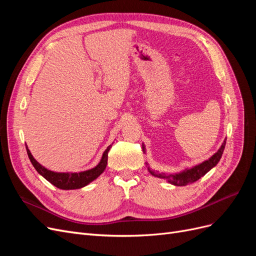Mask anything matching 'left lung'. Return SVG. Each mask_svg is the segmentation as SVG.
<instances>
[{
    "instance_id": "left-lung-1",
    "label": "left lung",
    "mask_w": 256,
    "mask_h": 256,
    "mask_svg": "<svg viewBox=\"0 0 256 256\" xmlns=\"http://www.w3.org/2000/svg\"><path fill=\"white\" fill-rule=\"evenodd\" d=\"M226 141L224 140L222 145L220 146V148L216 150V152H214L210 158H208L207 160L200 162V164L193 166L191 168H187L182 170L180 172L177 173H166V172H159V171H154L152 170L148 162H146V166H147V171H148L152 176L161 178V180H166L168 184H174V186H186L194 182L196 180H198L200 177H203L206 173H208L212 168H214L218 162L220 161L222 154L224 148H226ZM142 148L144 154L145 152V146L144 144L142 145Z\"/></svg>"
}]
</instances>
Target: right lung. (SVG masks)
Listing matches in <instances>:
<instances>
[{
	"mask_svg": "<svg viewBox=\"0 0 256 256\" xmlns=\"http://www.w3.org/2000/svg\"><path fill=\"white\" fill-rule=\"evenodd\" d=\"M26 147V152L28 156L32 162L33 166L35 168L38 174L42 175L44 180H47L49 182H51L53 186H56V188L62 190H74V189H80L90 184L92 180H95L102 175L104 171V168L108 164V152H109L110 148L112 147V144L106 147V150L104 152L102 157L100 159L99 164L94 166L92 168L86 170V171L82 172H54L51 170H48L42 166L40 162H38L33 154H30L28 145Z\"/></svg>",
	"mask_w": 256,
	"mask_h": 256,
	"instance_id": "right-lung-1",
	"label": "right lung"
}]
</instances>
